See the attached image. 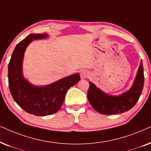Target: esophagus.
<instances>
[{
    "instance_id": "esophagus-1",
    "label": "esophagus",
    "mask_w": 151,
    "mask_h": 151,
    "mask_svg": "<svg viewBox=\"0 0 151 151\" xmlns=\"http://www.w3.org/2000/svg\"><path fill=\"white\" fill-rule=\"evenodd\" d=\"M88 77V73L86 70H82L81 72V78H86Z\"/></svg>"
}]
</instances>
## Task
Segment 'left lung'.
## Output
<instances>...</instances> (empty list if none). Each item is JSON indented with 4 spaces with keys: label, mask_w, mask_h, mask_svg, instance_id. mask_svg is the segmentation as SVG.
Here are the masks:
<instances>
[{
    "label": "left lung",
    "mask_w": 151,
    "mask_h": 151,
    "mask_svg": "<svg viewBox=\"0 0 151 151\" xmlns=\"http://www.w3.org/2000/svg\"><path fill=\"white\" fill-rule=\"evenodd\" d=\"M144 83L143 63L141 61L136 79L129 91L119 96H109L89 81L88 99L96 111L103 114H115L128 111L139 99Z\"/></svg>",
    "instance_id": "left-lung-1"
}]
</instances>
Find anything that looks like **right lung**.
Listing matches in <instances>:
<instances>
[{
	"label": "right lung",
	"mask_w": 151,
	"mask_h": 151,
	"mask_svg": "<svg viewBox=\"0 0 151 151\" xmlns=\"http://www.w3.org/2000/svg\"><path fill=\"white\" fill-rule=\"evenodd\" d=\"M47 37L46 34L30 35L17 44L8 65V83L13 99L28 113L37 116L50 115L59 111L70 87L78 83L77 73L45 87L32 86L22 75V62L24 52L33 39Z\"/></svg>",
	"instance_id": "1"
}]
</instances>
